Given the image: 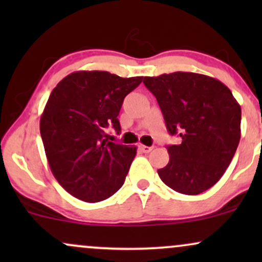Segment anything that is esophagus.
<instances>
[{"label": "esophagus", "mask_w": 262, "mask_h": 262, "mask_svg": "<svg viewBox=\"0 0 262 262\" xmlns=\"http://www.w3.org/2000/svg\"><path fill=\"white\" fill-rule=\"evenodd\" d=\"M139 149L141 152H145V154H148V152H150L152 150L151 146H146V145H139Z\"/></svg>", "instance_id": "obj_1"}]
</instances>
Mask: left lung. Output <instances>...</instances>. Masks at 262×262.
<instances>
[{
  "label": "left lung",
  "mask_w": 262,
  "mask_h": 262,
  "mask_svg": "<svg viewBox=\"0 0 262 262\" xmlns=\"http://www.w3.org/2000/svg\"><path fill=\"white\" fill-rule=\"evenodd\" d=\"M156 97L167 132L181 144L169 145V164L158 170L165 185L183 194L214 186L229 166L240 140L242 108L223 82L202 74L144 77Z\"/></svg>",
  "instance_id": "obj_1"
}]
</instances>
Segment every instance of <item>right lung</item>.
<instances>
[{
  "label": "right lung",
  "instance_id": "right-lung-1",
  "mask_svg": "<svg viewBox=\"0 0 262 262\" xmlns=\"http://www.w3.org/2000/svg\"><path fill=\"white\" fill-rule=\"evenodd\" d=\"M141 81V76L76 71L50 93L40 117V135L54 177L74 197L100 202L124 183L137 146L108 141L104 128L121 130L123 100Z\"/></svg>",
  "mask_w": 262,
  "mask_h": 262
}]
</instances>
